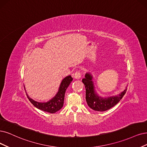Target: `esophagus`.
I'll use <instances>...</instances> for the list:
<instances>
[{
	"mask_svg": "<svg viewBox=\"0 0 147 147\" xmlns=\"http://www.w3.org/2000/svg\"><path fill=\"white\" fill-rule=\"evenodd\" d=\"M81 77V74L80 73V71H76L74 73V78L76 79H80Z\"/></svg>",
	"mask_w": 147,
	"mask_h": 147,
	"instance_id": "obj_1",
	"label": "esophagus"
}]
</instances>
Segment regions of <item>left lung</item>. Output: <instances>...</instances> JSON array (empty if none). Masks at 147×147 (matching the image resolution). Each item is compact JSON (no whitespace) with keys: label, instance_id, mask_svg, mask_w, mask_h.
<instances>
[{"label":"left lung","instance_id":"obj_1","mask_svg":"<svg viewBox=\"0 0 147 147\" xmlns=\"http://www.w3.org/2000/svg\"><path fill=\"white\" fill-rule=\"evenodd\" d=\"M92 80L93 76L91 74L86 73L85 78L82 79V82L84 84L86 90V101L88 107L94 111H105L110 109L122 99L127 90L126 88V89L117 96L104 98L99 96L95 92L94 84Z\"/></svg>","mask_w":147,"mask_h":147}]
</instances>
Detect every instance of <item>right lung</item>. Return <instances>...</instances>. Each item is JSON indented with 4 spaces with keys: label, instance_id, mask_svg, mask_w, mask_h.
Returning a JSON list of instances; mask_svg holds the SVG:
<instances>
[{
    "label": "right lung",
    "instance_id": "obj_1",
    "mask_svg": "<svg viewBox=\"0 0 147 147\" xmlns=\"http://www.w3.org/2000/svg\"><path fill=\"white\" fill-rule=\"evenodd\" d=\"M73 80V78L71 76L65 77L62 81L60 85L58 92L53 98L47 102H39L32 100L27 95V97L31 102V104L36 107L38 109L44 111L48 113H54L61 110L63 105V101L65 97V93L70 83Z\"/></svg>",
    "mask_w": 147,
    "mask_h": 147
}]
</instances>
